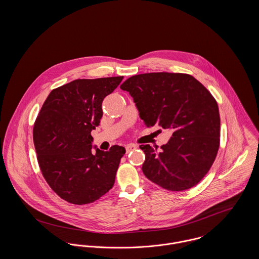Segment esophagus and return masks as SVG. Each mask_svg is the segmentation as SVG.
<instances>
[{
    "label": "esophagus",
    "mask_w": 259,
    "mask_h": 259,
    "mask_svg": "<svg viewBox=\"0 0 259 259\" xmlns=\"http://www.w3.org/2000/svg\"><path fill=\"white\" fill-rule=\"evenodd\" d=\"M138 147L136 146V145H133V144H131V145H127L126 147H125V149H126V152H130V151H132V150H135V149H137Z\"/></svg>",
    "instance_id": "34e87169"
}]
</instances>
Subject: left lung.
<instances>
[{"instance_id":"8db88e82","label":"left lung","mask_w":259,"mask_h":259,"mask_svg":"<svg viewBox=\"0 0 259 259\" xmlns=\"http://www.w3.org/2000/svg\"><path fill=\"white\" fill-rule=\"evenodd\" d=\"M120 89L133 97L148 127L157 124L172 133L159 150L140 146L146 154L144 175L171 191L197 185L210 169L221 144L219 106L210 92L192 75L181 73L133 75Z\"/></svg>"}]
</instances>
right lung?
I'll use <instances>...</instances> for the list:
<instances>
[{"label": "right lung", "instance_id": "right-lung-1", "mask_svg": "<svg viewBox=\"0 0 259 259\" xmlns=\"http://www.w3.org/2000/svg\"><path fill=\"white\" fill-rule=\"evenodd\" d=\"M122 78H80L61 85L50 93L37 114L33 139L40 171L70 203H92L113 186L125 148L112 146L93 153L91 132L100 124L104 99Z\"/></svg>", "mask_w": 259, "mask_h": 259}]
</instances>
